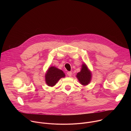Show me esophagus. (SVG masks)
<instances>
[{
  "label": "esophagus",
  "instance_id": "1",
  "mask_svg": "<svg viewBox=\"0 0 131 131\" xmlns=\"http://www.w3.org/2000/svg\"><path fill=\"white\" fill-rule=\"evenodd\" d=\"M67 75H68L69 77H71V75H72V72H71V71H68V72H67Z\"/></svg>",
  "mask_w": 131,
  "mask_h": 131
}]
</instances>
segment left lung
Masks as SVG:
<instances>
[{
  "instance_id": "obj_1",
  "label": "left lung",
  "mask_w": 131,
  "mask_h": 131,
  "mask_svg": "<svg viewBox=\"0 0 131 131\" xmlns=\"http://www.w3.org/2000/svg\"><path fill=\"white\" fill-rule=\"evenodd\" d=\"M76 76L81 84L83 85L88 84L91 79V73L85 64L82 65L81 71L77 73Z\"/></svg>"
}]
</instances>
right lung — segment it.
Returning <instances> with one entry per match:
<instances>
[{"instance_id": "add662e5", "label": "right lung", "mask_w": 131, "mask_h": 131, "mask_svg": "<svg viewBox=\"0 0 131 131\" xmlns=\"http://www.w3.org/2000/svg\"><path fill=\"white\" fill-rule=\"evenodd\" d=\"M65 76L62 70L55 67H51L46 74V81L49 86H53L62 78Z\"/></svg>"}]
</instances>
